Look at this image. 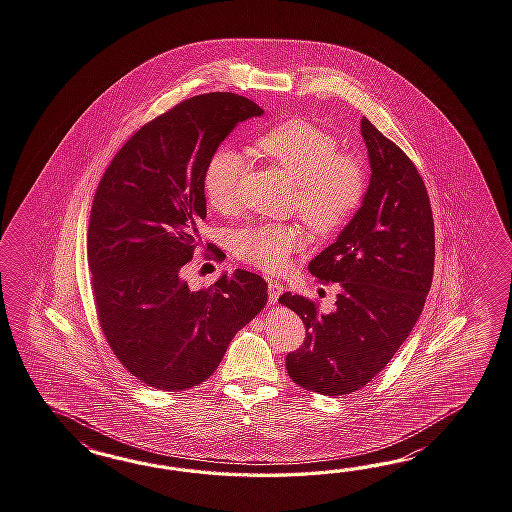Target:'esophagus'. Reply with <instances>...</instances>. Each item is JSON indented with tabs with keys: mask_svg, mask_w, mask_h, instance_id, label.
<instances>
[{
	"mask_svg": "<svg viewBox=\"0 0 512 512\" xmlns=\"http://www.w3.org/2000/svg\"><path fill=\"white\" fill-rule=\"evenodd\" d=\"M283 294V285L275 279H268V296H270V303H277L279 296Z\"/></svg>",
	"mask_w": 512,
	"mask_h": 512,
	"instance_id": "1",
	"label": "esophagus"
}]
</instances>
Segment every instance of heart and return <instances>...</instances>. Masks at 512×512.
I'll use <instances>...</instances> for the list:
<instances>
[{
	"label": "heart",
	"mask_w": 512,
	"mask_h": 512,
	"mask_svg": "<svg viewBox=\"0 0 512 512\" xmlns=\"http://www.w3.org/2000/svg\"><path fill=\"white\" fill-rule=\"evenodd\" d=\"M255 148L294 181V207L316 235L335 233L361 205L366 192L361 163L338 153L337 138L322 127L292 118L264 131ZM240 172L242 157L233 148L224 146L209 157L201 185L214 211H233ZM305 240L300 225H250L235 233L233 251L240 261L275 274Z\"/></svg>",
	"instance_id": "heart-1"
}]
</instances>
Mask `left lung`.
<instances>
[{"label":"left lung","instance_id":"8db88e82","mask_svg":"<svg viewBox=\"0 0 512 512\" xmlns=\"http://www.w3.org/2000/svg\"><path fill=\"white\" fill-rule=\"evenodd\" d=\"M370 185L337 242L309 262L318 283H338L337 309L285 292L279 303L303 320V346L287 355L296 385L324 396L361 390L379 374L424 309L435 266V224L424 179L411 159L362 116Z\"/></svg>","mask_w":512,"mask_h":512}]
</instances>
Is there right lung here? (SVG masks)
Masks as SVG:
<instances>
[{"instance_id": "add662e5", "label": "right lung", "mask_w": 512, "mask_h": 512, "mask_svg": "<svg viewBox=\"0 0 512 512\" xmlns=\"http://www.w3.org/2000/svg\"><path fill=\"white\" fill-rule=\"evenodd\" d=\"M262 113L231 92L188 98L142 125L101 177L87 238L96 311L118 361L148 387H198L266 305L261 275L235 270L200 290L183 277L207 218L205 164L238 122Z\"/></svg>"}]
</instances>
